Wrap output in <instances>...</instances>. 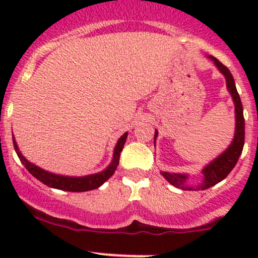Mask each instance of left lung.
I'll use <instances>...</instances> for the list:
<instances>
[{
	"label": "left lung",
	"mask_w": 258,
	"mask_h": 258,
	"mask_svg": "<svg viewBox=\"0 0 258 258\" xmlns=\"http://www.w3.org/2000/svg\"><path fill=\"white\" fill-rule=\"evenodd\" d=\"M210 58L215 62L216 67L220 70L221 74L226 77V83H227L228 92L232 96V100L235 102V114H236V128H235V137H233L232 144L230 147L221 153L217 158L209 163L206 167L202 170L204 173V181L197 186H191L187 183V175H182V173H168V172H161L171 184L178 187V188L184 189V191H199V189H207L210 187L215 186L218 182L227 177L228 173L233 170V167L237 163L238 158H240L242 150H243L244 145V118H243V108H242L241 98L238 95L237 90H236L235 80H233L232 75H231L230 70L221 63L217 58L210 56ZM158 132L155 131V141L157 137Z\"/></svg>",
	"instance_id": "obj_1"
}]
</instances>
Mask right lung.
<instances>
[{"label": "right lung", "instance_id": "add662e5", "mask_svg": "<svg viewBox=\"0 0 258 258\" xmlns=\"http://www.w3.org/2000/svg\"><path fill=\"white\" fill-rule=\"evenodd\" d=\"M127 132L122 135L119 137V140L117 141L116 147L113 151V158L112 162L110 163L106 170H103L102 172L95 173V175H88V176H82V177H69V176H61V175H54V173L48 172V171L42 170L38 166L33 165L30 161L26 160L22 156V153L18 150L16 141H15V137L12 136L14 140V147L16 151L18 158L22 162V165L27 168L28 172L32 176H35L38 181H41L42 183H45L46 186L52 187V188L62 189V191H70V192H85V191H91V189L98 188L102 183H105L111 176L113 175L114 171H116L117 166L119 162V155H121V151L123 148L124 142L127 139Z\"/></svg>", "mask_w": 258, "mask_h": 258}]
</instances>
